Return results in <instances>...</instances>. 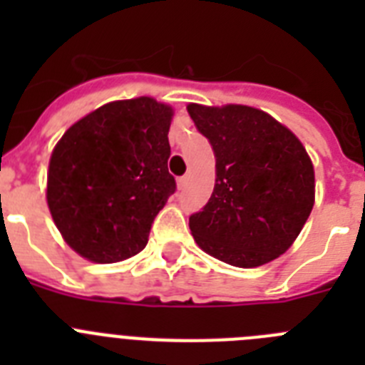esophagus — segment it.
Instances as JSON below:
<instances>
[{"instance_id":"esophagus-1","label":"esophagus","mask_w":365,"mask_h":365,"mask_svg":"<svg viewBox=\"0 0 365 365\" xmlns=\"http://www.w3.org/2000/svg\"><path fill=\"white\" fill-rule=\"evenodd\" d=\"M186 185H188V177H186V175H182V177H179V179H177V188H179V190H185Z\"/></svg>"}]
</instances>
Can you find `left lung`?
Segmentation results:
<instances>
[{
  "label": "left lung",
  "instance_id": "1",
  "mask_svg": "<svg viewBox=\"0 0 365 365\" xmlns=\"http://www.w3.org/2000/svg\"><path fill=\"white\" fill-rule=\"evenodd\" d=\"M188 113L215 155L210 201L190 215L193 240L206 254L241 269L282 256L314 205V168L298 137L269 113L248 106Z\"/></svg>",
  "mask_w": 365,
  "mask_h": 365
}]
</instances>
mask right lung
<instances>
[{
	"instance_id": "add662e5",
	"label": "right lung",
	"mask_w": 365,
	"mask_h": 365,
	"mask_svg": "<svg viewBox=\"0 0 365 365\" xmlns=\"http://www.w3.org/2000/svg\"><path fill=\"white\" fill-rule=\"evenodd\" d=\"M173 109L150 96L117 100L80 118L53 150L47 205L66 243L95 263L146 247L175 192L168 172Z\"/></svg>"
}]
</instances>
